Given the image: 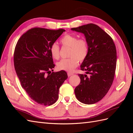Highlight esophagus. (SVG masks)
<instances>
[{"label":"esophagus","mask_w":133,"mask_h":133,"mask_svg":"<svg viewBox=\"0 0 133 133\" xmlns=\"http://www.w3.org/2000/svg\"><path fill=\"white\" fill-rule=\"evenodd\" d=\"M73 75V73H70V72H69V73H68V76H70L71 75Z\"/></svg>","instance_id":"esophagus-1"}]
</instances>
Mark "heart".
I'll use <instances>...</instances> for the list:
<instances>
[{
	"instance_id": "heart-1",
	"label": "heart",
	"mask_w": 133,
	"mask_h": 133,
	"mask_svg": "<svg viewBox=\"0 0 133 133\" xmlns=\"http://www.w3.org/2000/svg\"><path fill=\"white\" fill-rule=\"evenodd\" d=\"M63 46L70 47L69 56L70 58L63 59L57 63L59 70L72 71L78 65L79 60L83 62L89 53V46L87 41L84 38H78L75 35L65 34L60 39ZM50 51L52 57L55 59L60 57V48L56 43L51 44Z\"/></svg>"
}]
</instances>
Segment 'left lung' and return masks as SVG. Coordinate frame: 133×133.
Instances as JSON below:
<instances>
[{"label":"left lung","instance_id":"8db88e82","mask_svg":"<svg viewBox=\"0 0 133 133\" xmlns=\"http://www.w3.org/2000/svg\"><path fill=\"white\" fill-rule=\"evenodd\" d=\"M72 30L84 34L89 53L80 66L89 74H80V83L75 88L76 98L84 104H92L102 100L113 82L116 66V50L113 40L97 25L90 23Z\"/></svg>","mask_w":133,"mask_h":133}]
</instances>
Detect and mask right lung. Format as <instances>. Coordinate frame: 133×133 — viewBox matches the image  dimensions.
I'll return each instance as SVG.
<instances>
[{"label":"right lung","mask_w":133,"mask_h":133,"mask_svg":"<svg viewBox=\"0 0 133 133\" xmlns=\"http://www.w3.org/2000/svg\"><path fill=\"white\" fill-rule=\"evenodd\" d=\"M64 31L33 28L23 34L16 44L14 64L21 85L39 104L49 106L59 97V90L68 78L66 72L53 71L55 64L50 47Z\"/></svg>","instance_id":"obj_1"}]
</instances>
